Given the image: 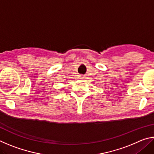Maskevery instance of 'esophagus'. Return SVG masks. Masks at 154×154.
<instances>
[{
    "mask_svg": "<svg viewBox=\"0 0 154 154\" xmlns=\"http://www.w3.org/2000/svg\"><path fill=\"white\" fill-rule=\"evenodd\" d=\"M79 79H83V76H82V75H80V76L79 77Z\"/></svg>",
    "mask_w": 154,
    "mask_h": 154,
    "instance_id": "1",
    "label": "esophagus"
}]
</instances>
